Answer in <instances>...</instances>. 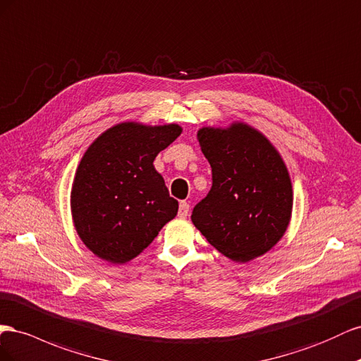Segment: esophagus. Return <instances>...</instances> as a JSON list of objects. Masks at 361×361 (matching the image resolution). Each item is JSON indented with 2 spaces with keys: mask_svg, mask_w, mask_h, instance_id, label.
<instances>
[{
  "mask_svg": "<svg viewBox=\"0 0 361 361\" xmlns=\"http://www.w3.org/2000/svg\"><path fill=\"white\" fill-rule=\"evenodd\" d=\"M189 209H190L189 202L181 201L180 202V207H178V216H180V218H186V216L189 214Z\"/></svg>",
  "mask_w": 361,
  "mask_h": 361,
  "instance_id": "esophagus-1",
  "label": "esophagus"
}]
</instances>
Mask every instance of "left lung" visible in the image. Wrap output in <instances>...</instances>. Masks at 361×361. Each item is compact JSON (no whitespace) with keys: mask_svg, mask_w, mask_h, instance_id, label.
<instances>
[{"mask_svg":"<svg viewBox=\"0 0 361 361\" xmlns=\"http://www.w3.org/2000/svg\"><path fill=\"white\" fill-rule=\"evenodd\" d=\"M198 140L213 184L195 205L193 225L234 262L263 255L283 238L292 216V183L280 152L243 122L202 127Z\"/></svg>","mask_w":361,"mask_h":361,"instance_id":"1","label":"left lung"}]
</instances>
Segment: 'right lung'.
<instances>
[{
  "mask_svg": "<svg viewBox=\"0 0 361 361\" xmlns=\"http://www.w3.org/2000/svg\"><path fill=\"white\" fill-rule=\"evenodd\" d=\"M180 135L177 123L122 122L85 152L72 183L71 210L80 239L99 259L130 262L177 216L178 201L169 197L152 161Z\"/></svg>",
  "mask_w": 361,
  "mask_h": 361,
  "instance_id": "add662e5",
  "label": "right lung"
}]
</instances>
